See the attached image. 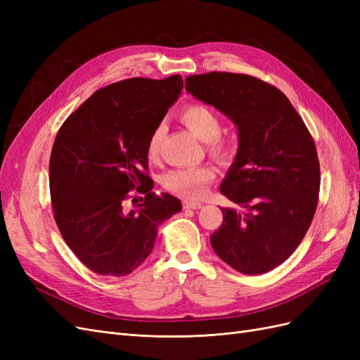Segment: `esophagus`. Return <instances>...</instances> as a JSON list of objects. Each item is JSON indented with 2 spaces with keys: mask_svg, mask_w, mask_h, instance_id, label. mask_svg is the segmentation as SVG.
Returning <instances> with one entry per match:
<instances>
[{
  "mask_svg": "<svg viewBox=\"0 0 360 360\" xmlns=\"http://www.w3.org/2000/svg\"><path fill=\"white\" fill-rule=\"evenodd\" d=\"M202 204L201 202H193V201H183V209H192V210H197L201 209Z\"/></svg>",
  "mask_w": 360,
  "mask_h": 360,
  "instance_id": "1",
  "label": "esophagus"
}]
</instances>
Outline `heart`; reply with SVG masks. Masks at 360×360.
I'll use <instances>...</instances> for the list:
<instances>
[{
  "mask_svg": "<svg viewBox=\"0 0 360 360\" xmlns=\"http://www.w3.org/2000/svg\"><path fill=\"white\" fill-rule=\"evenodd\" d=\"M179 117L180 122L191 130L192 135L201 139L202 143H207V148L213 156L219 159H226L230 156V146L219 138L222 132L221 118L210 108L204 105H189L184 108ZM163 135H165L163 124L156 126L151 132L147 144V156L150 159L158 158ZM214 177V169L207 165L197 168H179L168 171L162 179V184L167 191L179 195V197L201 198Z\"/></svg>",
  "mask_w": 360,
  "mask_h": 360,
  "instance_id": "obj_1",
  "label": "heart"
}]
</instances>
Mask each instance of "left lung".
Returning <instances> with one entry per match:
<instances>
[{
  "instance_id": "1",
  "label": "left lung",
  "mask_w": 360,
  "mask_h": 360,
  "mask_svg": "<svg viewBox=\"0 0 360 360\" xmlns=\"http://www.w3.org/2000/svg\"><path fill=\"white\" fill-rule=\"evenodd\" d=\"M186 91L237 127V155L221 192L245 210L221 209L224 222L210 243L240 274H266L296 250L317 209L320 163L314 139L287 96L254 76L192 75Z\"/></svg>"
}]
</instances>
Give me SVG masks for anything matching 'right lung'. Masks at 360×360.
<instances>
[{
  "label": "right lung",
  "instance_id": "obj_1",
  "mask_svg": "<svg viewBox=\"0 0 360 360\" xmlns=\"http://www.w3.org/2000/svg\"><path fill=\"white\" fill-rule=\"evenodd\" d=\"M183 90L180 75L130 78L97 90L63 123L49 160L53 217L94 274L124 276L144 263L163 221L181 210L147 176L151 132ZM145 193L127 210L128 191Z\"/></svg>",
  "mask_w": 360,
  "mask_h": 360
}]
</instances>
